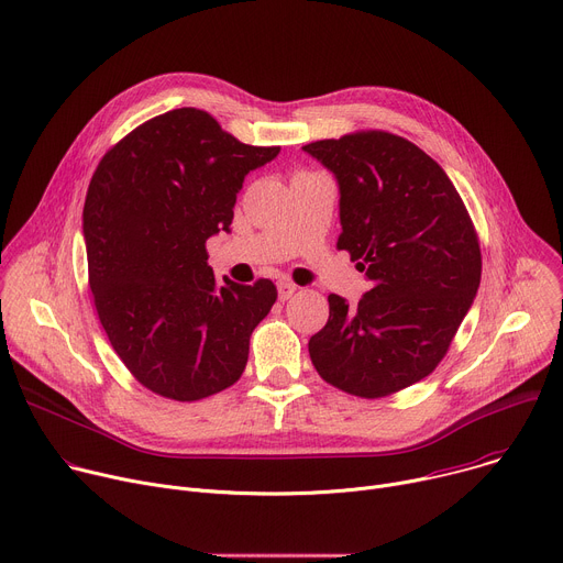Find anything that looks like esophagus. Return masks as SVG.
<instances>
[{"mask_svg":"<svg viewBox=\"0 0 563 563\" xmlns=\"http://www.w3.org/2000/svg\"><path fill=\"white\" fill-rule=\"evenodd\" d=\"M296 289H298V287H296L294 283L280 280V283H278V298H280V300H289V298L296 294Z\"/></svg>","mask_w":563,"mask_h":563,"instance_id":"esophagus-1","label":"esophagus"}]
</instances>
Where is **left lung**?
<instances>
[{"label":"left lung","instance_id":"left-lung-1","mask_svg":"<svg viewBox=\"0 0 563 563\" xmlns=\"http://www.w3.org/2000/svg\"><path fill=\"white\" fill-rule=\"evenodd\" d=\"M302 150L336 177V246L373 283L356 305L328 296L312 364L350 395H393L435 371L472 308L483 267L474 222L446 173L397 134L366 130Z\"/></svg>","mask_w":563,"mask_h":563}]
</instances>
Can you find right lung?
I'll return each mask as SVG.
<instances>
[{
  "instance_id": "add662e5",
  "label": "right lung",
  "mask_w": 563,
  "mask_h": 563,
  "mask_svg": "<svg viewBox=\"0 0 563 563\" xmlns=\"http://www.w3.org/2000/svg\"><path fill=\"white\" fill-rule=\"evenodd\" d=\"M278 152L181 108L100 159L82 209L89 287L114 352L147 390L195 401L244 373L251 332L278 291L267 278L220 283L207 240L231 231L244 177Z\"/></svg>"
}]
</instances>
